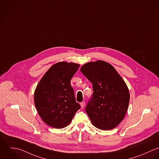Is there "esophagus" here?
I'll list each match as a JSON object with an SVG mask.
<instances>
[{
  "mask_svg": "<svg viewBox=\"0 0 159 159\" xmlns=\"http://www.w3.org/2000/svg\"><path fill=\"white\" fill-rule=\"evenodd\" d=\"M85 102H82L81 103H80V106H81V108H84V106H85Z\"/></svg>",
  "mask_w": 159,
  "mask_h": 159,
  "instance_id": "esophagus-1",
  "label": "esophagus"
}]
</instances>
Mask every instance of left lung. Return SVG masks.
Instances as JSON below:
<instances>
[{
  "label": "left lung",
  "instance_id": "1",
  "mask_svg": "<svg viewBox=\"0 0 159 159\" xmlns=\"http://www.w3.org/2000/svg\"><path fill=\"white\" fill-rule=\"evenodd\" d=\"M80 70L93 85L85 108L92 124L102 130L115 128L128 108L129 92L125 81L111 64L103 61L88 62Z\"/></svg>",
  "mask_w": 159,
  "mask_h": 159
}]
</instances>
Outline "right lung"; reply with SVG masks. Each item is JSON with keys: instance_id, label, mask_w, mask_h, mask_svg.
<instances>
[{"instance_id": "right-lung-1", "label": "right lung", "mask_w": 159, "mask_h": 159, "mask_svg": "<svg viewBox=\"0 0 159 159\" xmlns=\"http://www.w3.org/2000/svg\"><path fill=\"white\" fill-rule=\"evenodd\" d=\"M79 66L72 62L56 63L45 73L36 88L35 107L42 120L51 127H66L80 108L70 85Z\"/></svg>"}]
</instances>
